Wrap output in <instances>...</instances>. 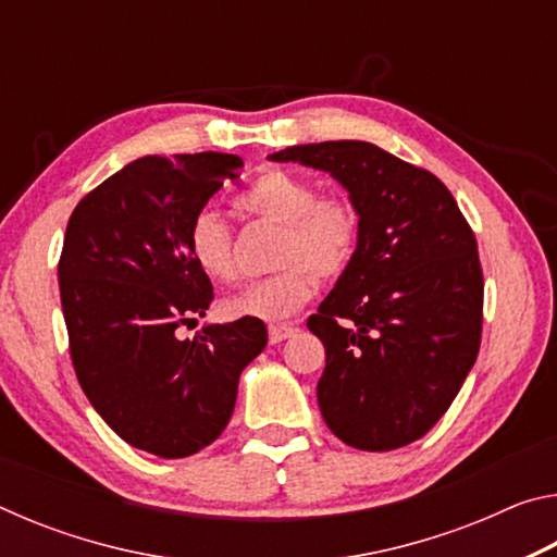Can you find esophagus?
Wrapping results in <instances>:
<instances>
[{"label": "esophagus", "mask_w": 557, "mask_h": 557, "mask_svg": "<svg viewBox=\"0 0 557 557\" xmlns=\"http://www.w3.org/2000/svg\"><path fill=\"white\" fill-rule=\"evenodd\" d=\"M295 332H297V326H292V324H270V329H268V334H270V344H280V342H285V338L295 336Z\"/></svg>", "instance_id": "1"}]
</instances>
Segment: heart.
Listing matches in <instances>:
<instances>
[{"instance_id": "1", "label": "heart", "mask_w": 557, "mask_h": 557, "mask_svg": "<svg viewBox=\"0 0 557 557\" xmlns=\"http://www.w3.org/2000/svg\"><path fill=\"white\" fill-rule=\"evenodd\" d=\"M238 209L260 221L282 225L275 275L223 299V314L275 322L297 314L317 292L319 280H336L351 268L361 243V213L346 196H319L309 178L268 169L238 196ZM188 252L203 275L231 282L238 275L233 233L221 213L203 209L188 225Z\"/></svg>"}]
</instances>
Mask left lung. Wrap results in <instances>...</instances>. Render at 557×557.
Here are the masks:
<instances>
[{
    "instance_id": "left-lung-1",
    "label": "left lung",
    "mask_w": 557,
    "mask_h": 557,
    "mask_svg": "<svg viewBox=\"0 0 557 557\" xmlns=\"http://www.w3.org/2000/svg\"><path fill=\"white\" fill-rule=\"evenodd\" d=\"M332 174L361 213L358 252L307 319L322 338V418L356 449L420 440L447 412L482 344L484 277L455 196L428 169L358 139L270 154Z\"/></svg>"
}]
</instances>
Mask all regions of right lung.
<instances>
[{
  "instance_id": "right-lung-1",
  "label": "right lung",
  "mask_w": 557,
  "mask_h": 557,
  "mask_svg": "<svg viewBox=\"0 0 557 557\" xmlns=\"http://www.w3.org/2000/svg\"><path fill=\"white\" fill-rule=\"evenodd\" d=\"M240 166L221 152L135 159L81 199L65 228L59 287L75 375L100 418L149 455L211 445L243 369L268 344L252 317L176 336L213 299L188 225Z\"/></svg>"
}]
</instances>
